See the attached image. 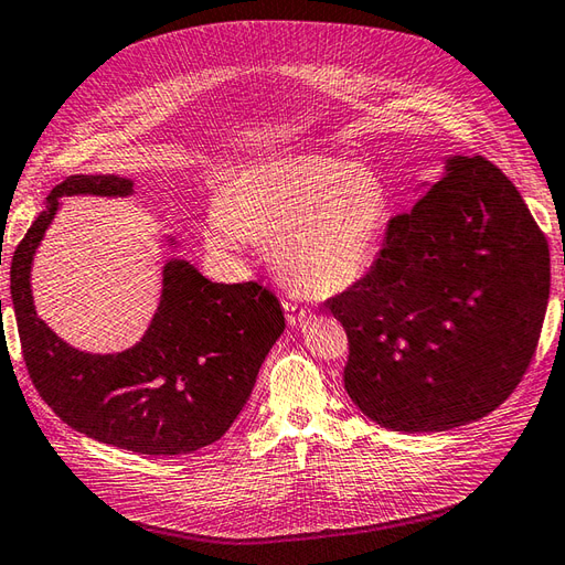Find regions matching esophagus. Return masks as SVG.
<instances>
[{"mask_svg": "<svg viewBox=\"0 0 565 565\" xmlns=\"http://www.w3.org/2000/svg\"><path fill=\"white\" fill-rule=\"evenodd\" d=\"M284 312H286V320H288V324H291V327L306 322L310 318V310L291 303V300H284Z\"/></svg>", "mask_w": 565, "mask_h": 565, "instance_id": "34e87169", "label": "esophagus"}]
</instances>
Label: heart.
Masks as SVG:
<instances>
[{
  "mask_svg": "<svg viewBox=\"0 0 565 565\" xmlns=\"http://www.w3.org/2000/svg\"><path fill=\"white\" fill-rule=\"evenodd\" d=\"M390 221V194L371 168L324 153L245 166L209 206L204 241L238 253L271 241L284 277L306 296H334L371 271Z\"/></svg>",
  "mask_w": 565,
  "mask_h": 565,
  "instance_id": "1",
  "label": "heart"
}]
</instances>
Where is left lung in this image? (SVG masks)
<instances>
[{"label":"left lung","instance_id":"obj_1","mask_svg":"<svg viewBox=\"0 0 565 565\" xmlns=\"http://www.w3.org/2000/svg\"><path fill=\"white\" fill-rule=\"evenodd\" d=\"M548 281V245L518 188L483 156H450L390 221L371 271L327 300L349 337L351 402L404 433L491 414L534 356Z\"/></svg>","mask_w":565,"mask_h":565}]
</instances>
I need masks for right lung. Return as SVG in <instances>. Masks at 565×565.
Masks as SVG:
<instances>
[{
	"label": "right lung",
	"mask_w": 565,
	"mask_h": 565,
	"mask_svg": "<svg viewBox=\"0 0 565 565\" xmlns=\"http://www.w3.org/2000/svg\"><path fill=\"white\" fill-rule=\"evenodd\" d=\"M132 185L117 175H70L52 188L45 212L11 259V303L25 369L64 424L139 455H188L218 440L238 418L286 322L269 288L209 281L188 259L173 257L141 342L120 353H86L62 342L33 306L38 245L60 196H129Z\"/></svg>",
	"instance_id": "1"
}]
</instances>
